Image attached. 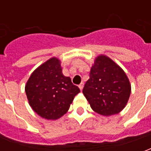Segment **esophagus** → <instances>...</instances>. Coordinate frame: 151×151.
<instances>
[{"label":"esophagus","mask_w":151,"mask_h":151,"mask_svg":"<svg viewBox=\"0 0 151 151\" xmlns=\"http://www.w3.org/2000/svg\"><path fill=\"white\" fill-rule=\"evenodd\" d=\"M83 86H84V83H83V82H82V83H81V84L78 86L79 88H80V90H81V91H82V89H83Z\"/></svg>","instance_id":"1"}]
</instances>
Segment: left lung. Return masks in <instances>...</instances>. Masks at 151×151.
<instances>
[{
	"label": "left lung",
	"instance_id": "obj_1",
	"mask_svg": "<svg viewBox=\"0 0 151 151\" xmlns=\"http://www.w3.org/2000/svg\"><path fill=\"white\" fill-rule=\"evenodd\" d=\"M82 93L91 108L108 116L119 113L129 98L131 86L123 69L108 56L95 60Z\"/></svg>",
	"mask_w": 151,
	"mask_h": 151
}]
</instances>
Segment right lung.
I'll return each mask as SVG.
<instances>
[{"mask_svg": "<svg viewBox=\"0 0 151 151\" xmlns=\"http://www.w3.org/2000/svg\"><path fill=\"white\" fill-rule=\"evenodd\" d=\"M26 94L32 109L47 120H56L69 110L80 92L69 77L62 74L60 62L52 58L35 70L26 86Z\"/></svg>", "mask_w": 151, "mask_h": 151, "instance_id": "right-lung-1", "label": "right lung"}]
</instances>
